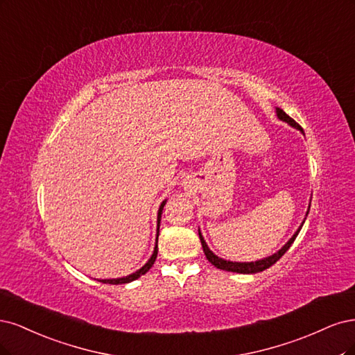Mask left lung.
I'll return each instance as SVG.
<instances>
[{
  "mask_svg": "<svg viewBox=\"0 0 355 355\" xmlns=\"http://www.w3.org/2000/svg\"><path fill=\"white\" fill-rule=\"evenodd\" d=\"M277 116H279V119H282V121H284V122H288L289 125H292V127H295V128H298V130L302 131V128L300 127V123H296L289 115H286V113H284L282 109H279V107H277ZM308 212H310V208H308L306 215H308ZM304 223H305V221H302L301 227L298 228V232H296V233L292 236V239L289 240V242L286 243V245L279 250L277 254H274V255H271V257H268V258H266V259L255 261V262H232V261H225V259H223V258H218V257L212 254V250L208 248L207 242H205V240H203L200 232H199V237H200V243H202V248H203V252H205V255H207L208 261L211 262L212 266H215L216 268H220V270H225V271H233V272H240V274H254V272L264 271V270L270 268L271 266L276 264V262L286 254V250H288V249L292 246V243L295 242L296 236H298V233L301 232V228H302Z\"/></svg>",
  "mask_w": 355,
  "mask_h": 355,
  "instance_id": "left-lung-1",
  "label": "left lung"
}]
</instances>
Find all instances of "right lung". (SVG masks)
<instances>
[{
    "mask_svg": "<svg viewBox=\"0 0 355 355\" xmlns=\"http://www.w3.org/2000/svg\"><path fill=\"white\" fill-rule=\"evenodd\" d=\"M165 202H166V200H164V202H162L161 208H159V212H157V237H159V223H161V216H162V209H164V207H165ZM156 257H157V239H156V246H155V250H153V255H152V258L148 259V261L146 262V266H144V267H141L139 271H137V272H132V274H130V276H127V277H122V279L100 280V282H103V283H109V284H122V283H130V282H132V280H135V279H139L140 276H143V274H146L148 270H150V268H152V266L155 264Z\"/></svg>",
    "mask_w": 355,
    "mask_h": 355,
    "instance_id": "obj_1",
    "label": "right lung"
}]
</instances>
